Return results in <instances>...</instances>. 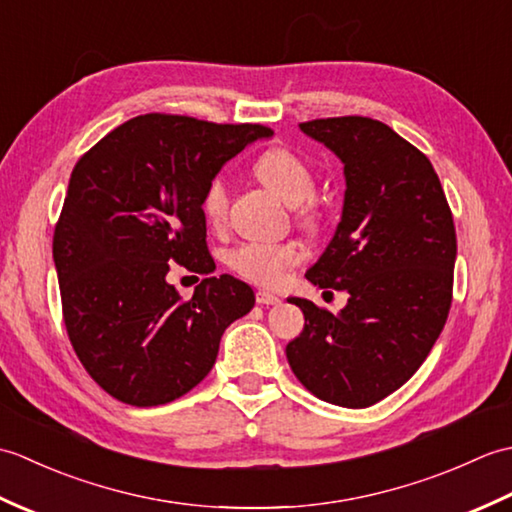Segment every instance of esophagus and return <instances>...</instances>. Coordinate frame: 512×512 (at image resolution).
Returning a JSON list of instances; mask_svg holds the SVG:
<instances>
[{
	"label": "esophagus",
	"mask_w": 512,
	"mask_h": 512,
	"mask_svg": "<svg viewBox=\"0 0 512 512\" xmlns=\"http://www.w3.org/2000/svg\"><path fill=\"white\" fill-rule=\"evenodd\" d=\"M255 297H257L259 306H275V303L281 301L277 295H273V292H266V290H259Z\"/></svg>",
	"instance_id": "34e87169"
}]
</instances>
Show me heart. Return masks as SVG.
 <instances>
[{"label":"heart","mask_w":512,"mask_h":512,"mask_svg":"<svg viewBox=\"0 0 512 512\" xmlns=\"http://www.w3.org/2000/svg\"><path fill=\"white\" fill-rule=\"evenodd\" d=\"M255 176L266 187L277 191L290 204H301V217L306 222L317 220V204L308 200L317 187V173L310 162L288 147L264 151L255 160ZM200 209L211 226H222L228 213V182L224 176H213L202 191ZM306 259V248L297 242H264L250 239L228 253V266L239 277L257 286L275 288L286 281L288 273Z\"/></svg>","instance_id":"1"}]
</instances>
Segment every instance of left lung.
<instances>
[{"mask_svg":"<svg viewBox=\"0 0 512 512\" xmlns=\"http://www.w3.org/2000/svg\"><path fill=\"white\" fill-rule=\"evenodd\" d=\"M299 127L334 151L345 173L341 222L306 277L350 299L339 314L292 299L306 325L286 356L314 396L361 409L405 385L447 323L453 215L429 158L385 123L339 116Z\"/></svg>","mask_w":512,"mask_h":512,"instance_id":"left-lung-1","label":"left lung"}]
</instances>
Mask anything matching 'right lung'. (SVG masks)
<instances>
[{
	"mask_svg": "<svg viewBox=\"0 0 512 512\" xmlns=\"http://www.w3.org/2000/svg\"><path fill=\"white\" fill-rule=\"evenodd\" d=\"M264 125L145 114L72 169L54 226L63 321L96 383L132 407L187 394L215 365L224 330L255 306L248 284L213 277L202 191ZM176 261L205 275L191 300L166 281Z\"/></svg>",
	"mask_w": 512,
	"mask_h": 512,
	"instance_id": "obj_1",
	"label": "right lung"
}]
</instances>
